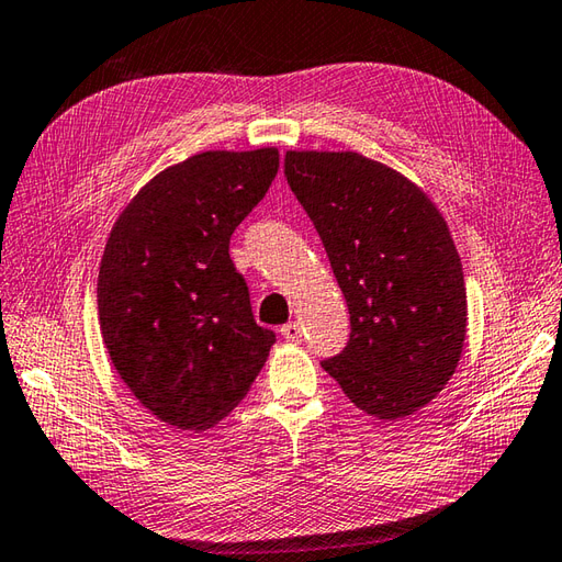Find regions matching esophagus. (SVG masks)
I'll list each match as a JSON object with an SVG mask.
<instances>
[{"label":"esophagus","mask_w":562,"mask_h":562,"mask_svg":"<svg viewBox=\"0 0 562 562\" xmlns=\"http://www.w3.org/2000/svg\"><path fill=\"white\" fill-rule=\"evenodd\" d=\"M280 334H282V338H288V340H292V344H296V340L302 338V326L296 322H290L280 328Z\"/></svg>","instance_id":"esophagus-1"}]
</instances>
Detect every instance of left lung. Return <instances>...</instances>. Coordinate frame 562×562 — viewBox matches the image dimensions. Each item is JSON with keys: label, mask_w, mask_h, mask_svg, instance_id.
I'll return each instance as SVG.
<instances>
[{"label": "left lung", "mask_w": 562, "mask_h": 562, "mask_svg": "<svg viewBox=\"0 0 562 562\" xmlns=\"http://www.w3.org/2000/svg\"><path fill=\"white\" fill-rule=\"evenodd\" d=\"M284 175L350 314L346 350L322 368L372 419H406L438 397L465 348V280L446 218L419 184L356 150H288Z\"/></svg>", "instance_id": "obj_1"}]
</instances>
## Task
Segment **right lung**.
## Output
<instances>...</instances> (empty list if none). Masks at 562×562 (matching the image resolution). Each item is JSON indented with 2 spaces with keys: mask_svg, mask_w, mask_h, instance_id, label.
I'll use <instances>...</instances> for the list:
<instances>
[{
  "mask_svg": "<svg viewBox=\"0 0 562 562\" xmlns=\"http://www.w3.org/2000/svg\"><path fill=\"white\" fill-rule=\"evenodd\" d=\"M278 168L272 146L194 153L143 184L109 231L99 331L119 378L165 424L209 431L266 366L274 334L250 314L228 240Z\"/></svg>",
  "mask_w": 562,
  "mask_h": 562,
  "instance_id": "1",
  "label": "right lung"
}]
</instances>
